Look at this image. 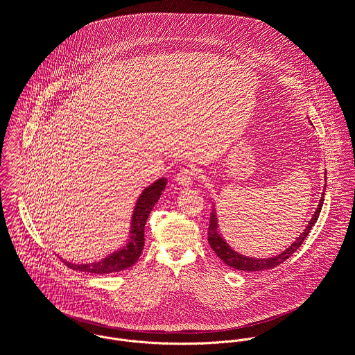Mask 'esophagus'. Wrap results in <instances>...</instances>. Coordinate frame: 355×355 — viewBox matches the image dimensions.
Wrapping results in <instances>:
<instances>
[{
    "mask_svg": "<svg viewBox=\"0 0 355 355\" xmlns=\"http://www.w3.org/2000/svg\"><path fill=\"white\" fill-rule=\"evenodd\" d=\"M193 178H195V171H193V168H191V167H184V168H181V170L178 171V174H177V177H175V181H177L178 185L187 188V187H189V185L192 184Z\"/></svg>",
    "mask_w": 355,
    "mask_h": 355,
    "instance_id": "esophagus-1",
    "label": "esophagus"
}]
</instances>
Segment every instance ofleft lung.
Wrapping results in <instances>:
<instances>
[{
	"mask_svg": "<svg viewBox=\"0 0 355 355\" xmlns=\"http://www.w3.org/2000/svg\"><path fill=\"white\" fill-rule=\"evenodd\" d=\"M327 175V173H325ZM327 181V178H325ZM327 188V187H325ZM324 193H322V198L320 200V205L317 207V211L314 213L310 224L307 225V228L304 230V232L297 238L296 242H293V245L291 248H288L284 253L275 256V257H271V259H252V257H246V256H242L239 253H236L235 250H232L227 243L225 241L217 234V220H216V214L213 213L211 214V218H210V228H209V232H207V241H209V245L211 246V249L214 250V253L227 264L230 266L231 268H235V270H239V271H246V272H250V271H263V270H271L277 266H281L282 263H285L302 245L303 242L306 241V238L309 236V234L311 232L314 224L317 223L318 217H320V213H321V209H322V205H324Z\"/></svg>",
	"mask_w": 355,
	"mask_h": 355,
	"instance_id": "left-lung-1",
	"label": "left lung"
}]
</instances>
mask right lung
<instances>
[{"instance_id": "obj_1", "label": "right lung", "mask_w": 355, "mask_h": 355, "mask_svg": "<svg viewBox=\"0 0 355 355\" xmlns=\"http://www.w3.org/2000/svg\"><path fill=\"white\" fill-rule=\"evenodd\" d=\"M164 188H166V178H160L156 182H153L150 187H148L139 196L132 214V220H131L130 242L124 249L107 256L99 263H91V264H83V266L70 264V263H64V264L69 268L76 271L101 274V275L119 272L134 266L144 249V243H145L144 231H145L146 220L153 206L159 200L162 192L164 191Z\"/></svg>"}]
</instances>
